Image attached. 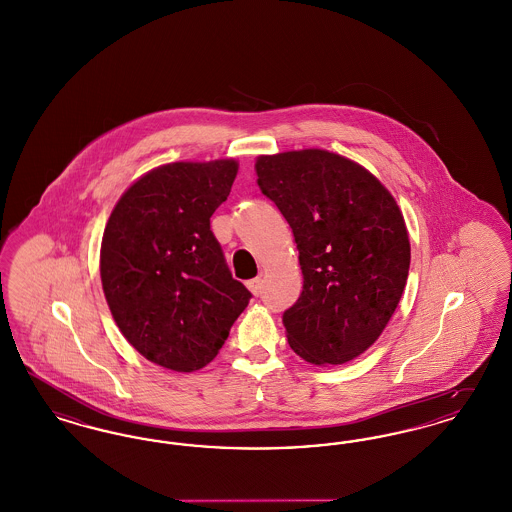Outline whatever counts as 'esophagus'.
<instances>
[{
  "label": "esophagus",
  "mask_w": 512,
  "mask_h": 512,
  "mask_svg": "<svg viewBox=\"0 0 512 512\" xmlns=\"http://www.w3.org/2000/svg\"><path fill=\"white\" fill-rule=\"evenodd\" d=\"M247 288H249V292L253 293V295H259V293L263 292V278L249 280Z\"/></svg>",
  "instance_id": "esophagus-1"
}]
</instances>
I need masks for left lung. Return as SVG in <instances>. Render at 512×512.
Masks as SVG:
<instances>
[{"label": "left lung", "mask_w": 512, "mask_h": 512, "mask_svg": "<svg viewBox=\"0 0 512 512\" xmlns=\"http://www.w3.org/2000/svg\"><path fill=\"white\" fill-rule=\"evenodd\" d=\"M261 192L292 228L303 292L284 313L293 351L343 365L380 338L405 290L411 244L388 188L326 149L259 155Z\"/></svg>", "instance_id": "1"}]
</instances>
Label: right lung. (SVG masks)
Here are the masks:
<instances>
[{
    "label": "right lung",
    "instance_id": "right-lung-1",
    "mask_svg": "<svg viewBox=\"0 0 512 512\" xmlns=\"http://www.w3.org/2000/svg\"><path fill=\"white\" fill-rule=\"evenodd\" d=\"M238 161H178L138 178L105 224L99 274L122 336L155 365H209L251 293L211 232Z\"/></svg>",
    "mask_w": 512,
    "mask_h": 512
}]
</instances>
